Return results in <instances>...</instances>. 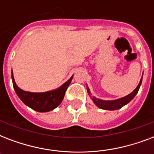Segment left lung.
Here are the masks:
<instances>
[{
  "instance_id": "8db88e82",
  "label": "left lung",
  "mask_w": 154,
  "mask_h": 154,
  "mask_svg": "<svg viewBox=\"0 0 154 154\" xmlns=\"http://www.w3.org/2000/svg\"><path fill=\"white\" fill-rule=\"evenodd\" d=\"M142 77H143V75L141 77V80H140V82L139 84L137 85V86L136 87V89H134V91L130 93L129 94H128L127 96L123 97L122 98L116 99V100H112V101H105V100H101V99L97 98L96 97H94L92 95V94L90 93V90H89V87L86 85V89L87 92H88V94L89 96L90 97V98L92 99L93 102L95 104V105L97 106L100 109H102L105 110H117L121 109L122 107H123L124 105H127L128 103L130 102V101L134 98V97L136 96L137 92H138L140 87H141V82H142Z\"/></svg>"
}]
</instances>
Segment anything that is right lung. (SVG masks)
<instances>
[{
	"mask_svg": "<svg viewBox=\"0 0 154 154\" xmlns=\"http://www.w3.org/2000/svg\"><path fill=\"white\" fill-rule=\"evenodd\" d=\"M11 77H12L14 90L18 97L22 101V102L25 105H27L28 107L31 108L35 111L46 112L56 109L61 103L65 97V91L71 83L73 75L60 87L53 90L42 92V93L25 91L19 88L17 85L16 84L15 80H14L13 70L11 72Z\"/></svg>",
	"mask_w": 154,
	"mask_h": 154,
	"instance_id": "add662e5",
	"label": "right lung"
}]
</instances>
